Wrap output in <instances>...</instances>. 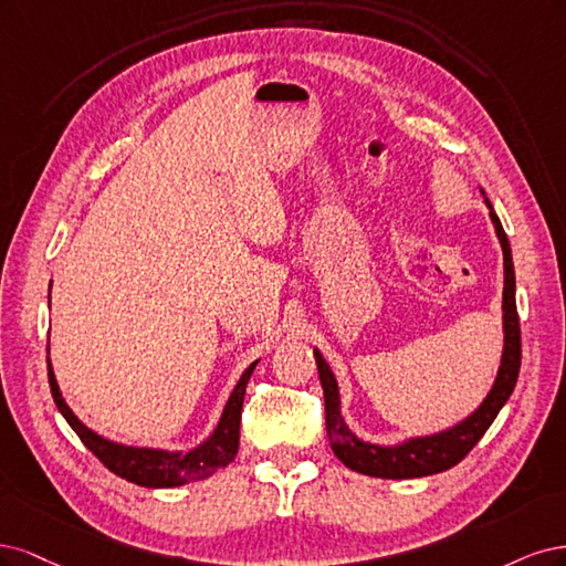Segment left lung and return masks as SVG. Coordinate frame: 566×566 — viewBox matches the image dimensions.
Masks as SVG:
<instances>
[{"label":"left lung","instance_id":"left-lung-1","mask_svg":"<svg viewBox=\"0 0 566 566\" xmlns=\"http://www.w3.org/2000/svg\"><path fill=\"white\" fill-rule=\"evenodd\" d=\"M484 195V192H482ZM489 207L491 223L496 228L499 242L503 249V357L501 367L494 380V388L489 390L484 402L472 411L465 421L455 423L449 430L426 434V437H411V440L395 444V447H378L371 442H364L359 437L345 426L340 416V395L338 382L329 369V364L324 361L319 350H315L317 371L324 390V409H326V434L338 459L355 472L382 480H411V478H426L434 475L461 463L468 451L475 447L482 434L494 423V418L507 402V397L513 395L520 361H522V338H520V317L515 305V268H513V251H510V242L505 237V230L499 221V216L491 207L489 199L484 197Z\"/></svg>","mask_w":566,"mask_h":566}]
</instances>
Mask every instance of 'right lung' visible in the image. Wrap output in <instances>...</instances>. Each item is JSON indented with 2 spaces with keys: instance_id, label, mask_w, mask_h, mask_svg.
<instances>
[{
  "instance_id": "right-lung-1",
  "label": "right lung",
  "mask_w": 566,
  "mask_h": 566,
  "mask_svg": "<svg viewBox=\"0 0 566 566\" xmlns=\"http://www.w3.org/2000/svg\"><path fill=\"white\" fill-rule=\"evenodd\" d=\"M46 364H49V386H51L53 402H56L59 411L63 413L70 428L77 432L84 447L94 453L107 470H113L115 475H119L124 480H129L138 486H148V489H169V486H180L188 482L205 480V478L213 475L218 468H228L234 461L237 447H240V421H242L247 382H249L253 369H256L259 359L249 364V369L242 374L240 380H237V386L230 392L228 402L223 407L221 421H218L211 437H207L202 444L190 449V451L124 447V444L105 440V437L86 428L80 418L72 413V409L65 405V399L61 395V388L56 382V376H53V367H51L49 357H46Z\"/></svg>"
}]
</instances>
